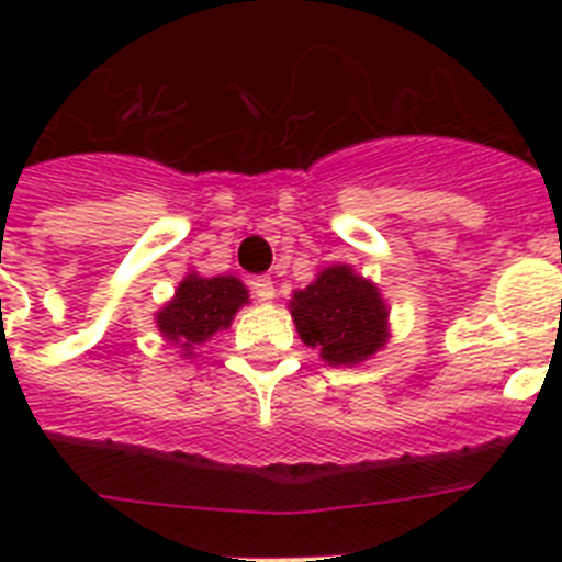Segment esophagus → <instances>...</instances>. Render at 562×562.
<instances>
[{"mask_svg":"<svg viewBox=\"0 0 562 562\" xmlns=\"http://www.w3.org/2000/svg\"><path fill=\"white\" fill-rule=\"evenodd\" d=\"M250 290L258 301H272V297H276V284H272L270 278H256L250 284Z\"/></svg>","mask_w":562,"mask_h":562,"instance_id":"34e87169","label":"esophagus"}]
</instances>
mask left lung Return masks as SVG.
<instances>
[{
    "instance_id": "8db88e82",
    "label": "left lung",
    "mask_w": 562,
    "mask_h": 562,
    "mask_svg": "<svg viewBox=\"0 0 562 562\" xmlns=\"http://www.w3.org/2000/svg\"><path fill=\"white\" fill-rule=\"evenodd\" d=\"M292 297L297 335L312 349L317 346L329 366H355L374 355L389 337V310L380 292L349 267L324 270Z\"/></svg>"
}]
</instances>
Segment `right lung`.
<instances>
[{
	"instance_id": "right-lung-1",
	"label": "right lung",
	"mask_w": 562,
	"mask_h": 562,
	"mask_svg": "<svg viewBox=\"0 0 562 562\" xmlns=\"http://www.w3.org/2000/svg\"><path fill=\"white\" fill-rule=\"evenodd\" d=\"M241 304H247V290L238 278H202L191 272L177 286L171 304L157 315V326L168 340L182 342V351L191 355V346L227 329Z\"/></svg>"
}]
</instances>
